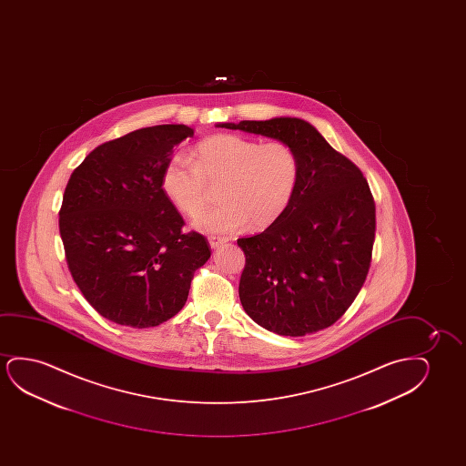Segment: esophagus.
<instances>
[{"mask_svg":"<svg viewBox=\"0 0 466 466\" xmlns=\"http://www.w3.org/2000/svg\"><path fill=\"white\" fill-rule=\"evenodd\" d=\"M208 242H210L211 248H218L219 245L228 242V238L226 237L210 236L208 237Z\"/></svg>","mask_w":466,"mask_h":466,"instance_id":"34e87169","label":"esophagus"}]
</instances>
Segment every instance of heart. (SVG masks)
Masks as SVG:
<instances>
[{"mask_svg":"<svg viewBox=\"0 0 466 466\" xmlns=\"http://www.w3.org/2000/svg\"><path fill=\"white\" fill-rule=\"evenodd\" d=\"M300 178L299 154L287 141L218 134L200 141L189 159L175 156L162 175V191L186 217L210 202L219 186L223 204L194 224L207 232L266 229L287 211Z\"/></svg>","mask_w":466,"mask_h":466,"instance_id":"1","label":"heart"}]
</instances>
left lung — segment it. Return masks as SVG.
I'll list each match as a JSON object with an SVG mask.
<instances>
[{
  "mask_svg": "<svg viewBox=\"0 0 466 466\" xmlns=\"http://www.w3.org/2000/svg\"><path fill=\"white\" fill-rule=\"evenodd\" d=\"M287 141L300 178L287 211L268 229L237 243L245 253L238 296L258 325L280 336H306L334 325L370 272L376 202L350 159L298 117L219 124Z\"/></svg>",
  "mask_w": 466,
  "mask_h": 466,
  "instance_id": "8db88e82",
  "label": "left lung"
}]
</instances>
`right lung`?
<instances>
[{
  "mask_svg": "<svg viewBox=\"0 0 466 466\" xmlns=\"http://www.w3.org/2000/svg\"><path fill=\"white\" fill-rule=\"evenodd\" d=\"M183 124L140 128L96 147L71 173L58 229L71 277L102 317L151 328L185 306L210 243L162 191Z\"/></svg>",
  "mask_w": 466,
  "mask_h": 466,
  "instance_id": "1",
  "label": "right lung"
}]
</instances>
